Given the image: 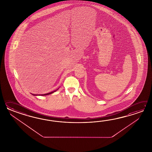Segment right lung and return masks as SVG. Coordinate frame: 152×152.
<instances>
[{"label": "right lung", "instance_id": "right-lung-1", "mask_svg": "<svg viewBox=\"0 0 152 152\" xmlns=\"http://www.w3.org/2000/svg\"><path fill=\"white\" fill-rule=\"evenodd\" d=\"M58 90V89H57L56 90H55L54 91L51 92H50V93H48V94H41V96H46V95H48V94H53V93H54V92ZM32 94V95H34V96H40V94Z\"/></svg>", "mask_w": 152, "mask_h": 152}]
</instances>
